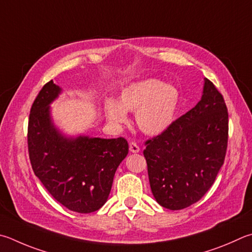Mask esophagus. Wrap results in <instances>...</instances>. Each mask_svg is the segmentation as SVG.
<instances>
[{
  "mask_svg": "<svg viewBox=\"0 0 252 252\" xmlns=\"http://www.w3.org/2000/svg\"><path fill=\"white\" fill-rule=\"evenodd\" d=\"M129 149H130V152L132 153H138L140 152V146L135 143V142H131L129 144Z\"/></svg>",
  "mask_w": 252,
  "mask_h": 252,
  "instance_id": "obj_1",
  "label": "esophagus"
}]
</instances>
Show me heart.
<instances>
[{"mask_svg":"<svg viewBox=\"0 0 252 252\" xmlns=\"http://www.w3.org/2000/svg\"><path fill=\"white\" fill-rule=\"evenodd\" d=\"M180 94L172 85L158 79L133 82L121 90L118 100L108 99L104 110L114 125L127 121L126 112H135V122L145 134L158 135L175 120Z\"/></svg>","mask_w":252,"mask_h":252,"instance_id":"1","label":"heart"}]
</instances>
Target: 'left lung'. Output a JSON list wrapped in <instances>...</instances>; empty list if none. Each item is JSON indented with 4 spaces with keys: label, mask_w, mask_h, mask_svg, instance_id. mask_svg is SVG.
<instances>
[{
    "label": "left lung",
    "mask_w": 252,
    "mask_h": 252,
    "mask_svg": "<svg viewBox=\"0 0 252 252\" xmlns=\"http://www.w3.org/2000/svg\"><path fill=\"white\" fill-rule=\"evenodd\" d=\"M227 142L225 100L205 78L199 102L161 134L145 142L143 154L157 202L171 210L198 202L222 166Z\"/></svg>",
    "instance_id": "obj_1"
}]
</instances>
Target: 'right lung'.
Segmentation results:
<instances>
[{
  "label": "right lung",
  "mask_w": 252,
  "mask_h": 252,
  "mask_svg": "<svg viewBox=\"0 0 252 252\" xmlns=\"http://www.w3.org/2000/svg\"><path fill=\"white\" fill-rule=\"evenodd\" d=\"M61 93V87L50 80L32 106L27 130L31 164L57 202L72 212L93 213L107 202L129 145L123 138L63 134L54 125L49 107Z\"/></svg>",
  "instance_id": "obj_1"
}]
</instances>
